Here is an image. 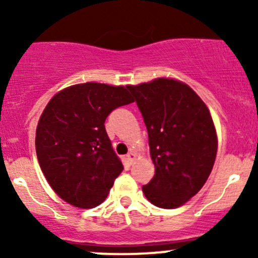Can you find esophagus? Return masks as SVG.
Here are the masks:
<instances>
[{
    "label": "esophagus",
    "mask_w": 258,
    "mask_h": 258,
    "mask_svg": "<svg viewBox=\"0 0 258 258\" xmlns=\"http://www.w3.org/2000/svg\"><path fill=\"white\" fill-rule=\"evenodd\" d=\"M136 157H137V155H136V153L134 152V151H131V152L127 153V160L130 161V163L134 162V161L136 160Z\"/></svg>",
    "instance_id": "1"
}]
</instances>
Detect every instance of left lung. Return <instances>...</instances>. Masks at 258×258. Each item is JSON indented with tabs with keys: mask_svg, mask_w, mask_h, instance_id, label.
<instances>
[{
	"mask_svg": "<svg viewBox=\"0 0 258 258\" xmlns=\"http://www.w3.org/2000/svg\"><path fill=\"white\" fill-rule=\"evenodd\" d=\"M148 132L155 176L142 187L161 209H177L204 187L217 155V134L206 103L184 82L158 77L128 85Z\"/></svg>",
	"mask_w": 258,
	"mask_h": 258,
	"instance_id": "obj_1",
	"label": "left lung"
}]
</instances>
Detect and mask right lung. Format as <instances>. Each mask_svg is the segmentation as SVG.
<instances>
[{
	"label": "right lung",
	"mask_w": 258,
	"mask_h": 258,
	"mask_svg": "<svg viewBox=\"0 0 258 258\" xmlns=\"http://www.w3.org/2000/svg\"><path fill=\"white\" fill-rule=\"evenodd\" d=\"M131 102L127 87L98 82L72 85L49 100L36 128V153L48 184L67 204L93 209L110 194L123 165L105 121Z\"/></svg>",
	"instance_id": "obj_1"
}]
</instances>
